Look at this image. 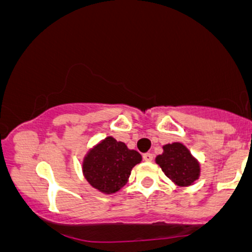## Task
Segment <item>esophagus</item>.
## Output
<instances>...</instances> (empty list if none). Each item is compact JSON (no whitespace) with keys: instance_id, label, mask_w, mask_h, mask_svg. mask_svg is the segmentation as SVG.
Here are the masks:
<instances>
[{"instance_id":"34e87169","label":"esophagus","mask_w":252,"mask_h":252,"mask_svg":"<svg viewBox=\"0 0 252 252\" xmlns=\"http://www.w3.org/2000/svg\"><path fill=\"white\" fill-rule=\"evenodd\" d=\"M153 158H154V155H153L152 153H146V154H143V160L147 161V162H152Z\"/></svg>"}]
</instances>
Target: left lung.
<instances>
[{"instance_id":"obj_1","label":"left lung","mask_w":252,"mask_h":252,"mask_svg":"<svg viewBox=\"0 0 252 252\" xmlns=\"http://www.w3.org/2000/svg\"><path fill=\"white\" fill-rule=\"evenodd\" d=\"M163 153L156 156L155 161L167 178L176 186H190L200 176V163L190 154L185 144L173 142L164 144Z\"/></svg>"}]
</instances>
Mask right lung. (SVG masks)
I'll return each instance as SVG.
<instances>
[{
    "instance_id": "1",
    "label": "right lung",
    "mask_w": 252,
    "mask_h": 252,
    "mask_svg": "<svg viewBox=\"0 0 252 252\" xmlns=\"http://www.w3.org/2000/svg\"><path fill=\"white\" fill-rule=\"evenodd\" d=\"M141 161L140 153L108 136L84 156L83 174L94 189L112 194L126 186L131 169Z\"/></svg>"
}]
</instances>
